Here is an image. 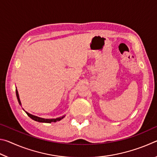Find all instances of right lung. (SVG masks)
<instances>
[{
  "label": "right lung",
  "instance_id": "add662e5",
  "mask_svg": "<svg viewBox=\"0 0 157 157\" xmlns=\"http://www.w3.org/2000/svg\"><path fill=\"white\" fill-rule=\"evenodd\" d=\"M16 94H17L18 102V103H19V105L21 106V100H20V98H19V95H18V93L17 89H16ZM23 110H24V109H23ZM25 112L28 114V116L30 117V118H32L33 120L35 121L36 122H39V123H52V122H53V123H56V122L61 121L62 119H63L65 117V116H61V117H59V118H41V117L33 115V114L28 113L25 111Z\"/></svg>",
  "mask_w": 157,
  "mask_h": 157
}]
</instances>
